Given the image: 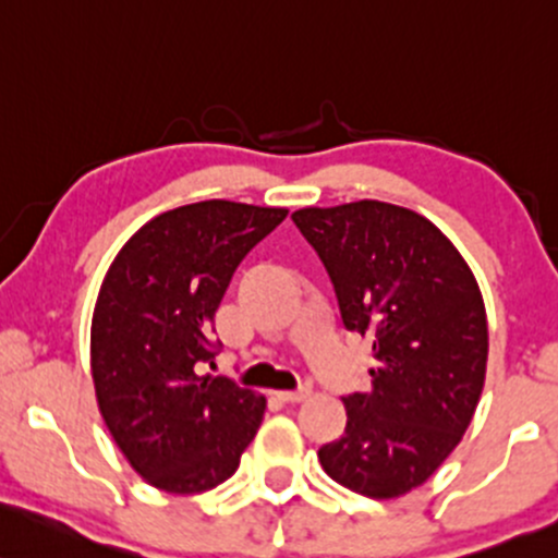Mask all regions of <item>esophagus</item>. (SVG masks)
Returning <instances> with one entry per match:
<instances>
[{
  "instance_id": "1",
  "label": "esophagus",
  "mask_w": 558,
  "mask_h": 558,
  "mask_svg": "<svg viewBox=\"0 0 558 558\" xmlns=\"http://www.w3.org/2000/svg\"><path fill=\"white\" fill-rule=\"evenodd\" d=\"M310 387H296V390H283L280 392V398H283V401H289V403H302V401H307L310 398Z\"/></svg>"
}]
</instances>
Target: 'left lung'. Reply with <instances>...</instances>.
<instances>
[{
  "label": "left lung",
  "mask_w": 558,
  "mask_h": 558,
  "mask_svg": "<svg viewBox=\"0 0 558 558\" xmlns=\"http://www.w3.org/2000/svg\"><path fill=\"white\" fill-rule=\"evenodd\" d=\"M294 225L331 278L348 331L372 339V390L344 396V436L318 451L357 495H407L454 451L486 374L484 299L465 259L409 208H302Z\"/></svg>",
  "instance_id": "1"
}]
</instances>
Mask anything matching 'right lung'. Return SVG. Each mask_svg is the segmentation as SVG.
I'll use <instances>...</instances> for the list:
<instances>
[{
  "mask_svg": "<svg viewBox=\"0 0 558 558\" xmlns=\"http://www.w3.org/2000/svg\"><path fill=\"white\" fill-rule=\"evenodd\" d=\"M286 208L205 201L144 225L104 278L90 328L101 417L133 471L195 495L238 471L267 401L230 377H201L221 350L216 310L238 264Z\"/></svg>",
  "mask_w": 558,
  "mask_h": 558,
  "instance_id": "add662e5",
  "label": "right lung"
}]
</instances>
